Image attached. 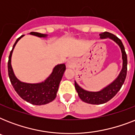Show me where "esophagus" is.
<instances>
[{"mask_svg": "<svg viewBox=\"0 0 135 135\" xmlns=\"http://www.w3.org/2000/svg\"><path fill=\"white\" fill-rule=\"evenodd\" d=\"M67 64H68V66H72V61H71V60H70V61H68Z\"/></svg>", "mask_w": 135, "mask_h": 135, "instance_id": "obj_1", "label": "esophagus"}]
</instances>
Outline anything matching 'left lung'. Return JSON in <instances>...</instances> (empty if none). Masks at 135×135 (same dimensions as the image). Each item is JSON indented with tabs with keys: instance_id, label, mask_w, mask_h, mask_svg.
Segmentation results:
<instances>
[{
	"instance_id": "left-lung-1",
	"label": "left lung",
	"mask_w": 135,
	"mask_h": 135,
	"mask_svg": "<svg viewBox=\"0 0 135 135\" xmlns=\"http://www.w3.org/2000/svg\"><path fill=\"white\" fill-rule=\"evenodd\" d=\"M100 38H109L113 40L119 45L120 47L122 52V59H123V68L120 72L119 75L114 81L109 84L104 88L98 92H90L87 91L80 88L77 83L75 81V88L78 92V96L80 99L84 102L91 104H102L107 102L108 101L113 98L117 92L120 90L122 85L125 82L126 75H127V65H128V59H127V55H126L125 47L122 41L120 40L115 35L112 34L109 32L101 33Z\"/></svg>"
}]
</instances>
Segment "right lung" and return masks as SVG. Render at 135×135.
I'll use <instances>...</instances> for the list:
<instances>
[{
    "instance_id": "1",
    "label": "right lung",
    "mask_w": 135,
    "mask_h": 135,
    "mask_svg": "<svg viewBox=\"0 0 135 135\" xmlns=\"http://www.w3.org/2000/svg\"><path fill=\"white\" fill-rule=\"evenodd\" d=\"M30 34L41 38H45L47 36L37 32H31ZM24 36V35H22L17 39L9 54L7 63L9 80L15 90L24 100L33 105L46 104L52 102L57 96L59 83L66 70V66L64 64L55 66L52 74L43 82L38 83H27L18 80L12 68L11 57L16 44Z\"/></svg>"
}]
</instances>
